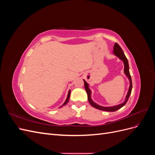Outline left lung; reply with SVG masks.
I'll return each instance as SVG.
<instances>
[{"label":"left lung","mask_w":155,"mask_h":155,"mask_svg":"<svg viewBox=\"0 0 155 155\" xmlns=\"http://www.w3.org/2000/svg\"><path fill=\"white\" fill-rule=\"evenodd\" d=\"M113 49H114L113 54L124 62V73L125 74V76L127 77V78L129 79V82H130L129 88L127 94V95H126L125 101L122 103V104H120L119 105H114V106H112V107H103V106H101L100 105L97 104L96 103H95L94 101H93V100H92V98H91V89L89 88L88 84L86 82L85 80H84V79H83L84 85H85V91L87 93V96H88V100L89 103H90V104L92 107L96 108V109H99V110H104V111H107V112H114L117 110L121 109V108L122 107H124L126 104L127 101L128 100H129V97L130 95V93H131V91H132V88H133L132 80H131V77H130V73H129V66L128 60H127V58L125 57L124 51L122 50V49H121V48L120 47L118 43H116L114 44Z\"/></svg>","instance_id":"obj_1"}]
</instances>
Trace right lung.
<instances>
[{"label":"right lung","mask_w":155,"mask_h":155,"mask_svg":"<svg viewBox=\"0 0 155 155\" xmlns=\"http://www.w3.org/2000/svg\"><path fill=\"white\" fill-rule=\"evenodd\" d=\"M70 90H69V91H68V95H67V100H65V101L64 102V104H63V105H61V106L60 107H62L63 106H64V105H66L67 103L68 102V101H69V99H70Z\"/></svg>","instance_id":"right-lung-1"}]
</instances>
